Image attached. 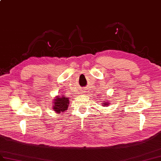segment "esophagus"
<instances>
[{
	"label": "esophagus",
	"instance_id": "34e87169",
	"mask_svg": "<svg viewBox=\"0 0 161 161\" xmlns=\"http://www.w3.org/2000/svg\"><path fill=\"white\" fill-rule=\"evenodd\" d=\"M84 92V91H82V92Z\"/></svg>",
	"mask_w": 161,
	"mask_h": 161
}]
</instances>
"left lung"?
<instances>
[{
	"instance_id": "1",
	"label": "left lung",
	"mask_w": 161,
	"mask_h": 161,
	"mask_svg": "<svg viewBox=\"0 0 161 161\" xmlns=\"http://www.w3.org/2000/svg\"><path fill=\"white\" fill-rule=\"evenodd\" d=\"M102 105H103V106H108V105H110V103H109V102H103Z\"/></svg>"
}]
</instances>
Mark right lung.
Listing matches in <instances>:
<instances>
[{"instance_id": "obj_1", "label": "right lung", "mask_w": 161, "mask_h": 161, "mask_svg": "<svg viewBox=\"0 0 161 161\" xmlns=\"http://www.w3.org/2000/svg\"><path fill=\"white\" fill-rule=\"evenodd\" d=\"M53 109L56 113L60 114V113L65 112L69 105V99L62 96H57L54 99Z\"/></svg>"}]
</instances>
